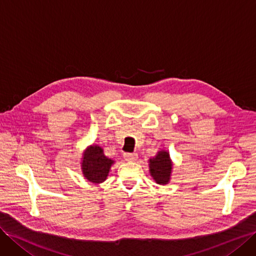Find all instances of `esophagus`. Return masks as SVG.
<instances>
[{
	"mask_svg": "<svg viewBox=\"0 0 256 256\" xmlns=\"http://www.w3.org/2000/svg\"><path fill=\"white\" fill-rule=\"evenodd\" d=\"M138 155L136 153H126L124 154V159L126 162H136Z\"/></svg>",
	"mask_w": 256,
	"mask_h": 256,
	"instance_id": "obj_1",
	"label": "esophagus"
}]
</instances>
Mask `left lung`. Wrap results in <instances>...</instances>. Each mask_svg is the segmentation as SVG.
Here are the masks:
<instances>
[{"mask_svg":"<svg viewBox=\"0 0 256 256\" xmlns=\"http://www.w3.org/2000/svg\"><path fill=\"white\" fill-rule=\"evenodd\" d=\"M173 164L168 150H159L154 157L148 159L150 175L152 176L157 184H168L171 182Z\"/></svg>","mask_w":256,"mask_h":256,"instance_id":"obj_1","label":"left lung"}]
</instances>
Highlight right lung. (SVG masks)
<instances>
[{
	"instance_id": "1",
	"label": "right lung",
	"mask_w": 256,
	"mask_h": 256,
	"mask_svg": "<svg viewBox=\"0 0 256 256\" xmlns=\"http://www.w3.org/2000/svg\"><path fill=\"white\" fill-rule=\"evenodd\" d=\"M115 160L104 155L103 148L98 144H92L83 150L81 158V171L88 182L99 184L108 179Z\"/></svg>"
}]
</instances>
